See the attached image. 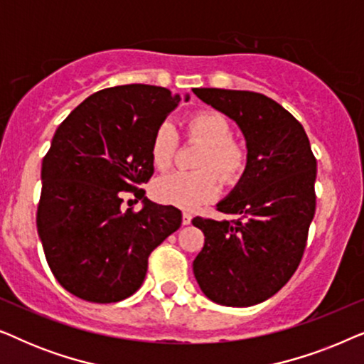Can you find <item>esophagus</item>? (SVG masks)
<instances>
[{
  "label": "esophagus",
  "mask_w": 364,
  "mask_h": 364,
  "mask_svg": "<svg viewBox=\"0 0 364 364\" xmlns=\"http://www.w3.org/2000/svg\"><path fill=\"white\" fill-rule=\"evenodd\" d=\"M191 222H192V215H191V213L183 212V213H182V225H191Z\"/></svg>",
  "instance_id": "34e87169"
}]
</instances>
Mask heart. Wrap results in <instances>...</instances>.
<instances>
[{
  "instance_id": "heart-1",
  "label": "heart",
  "mask_w": 364,
  "mask_h": 364,
  "mask_svg": "<svg viewBox=\"0 0 364 364\" xmlns=\"http://www.w3.org/2000/svg\"><path fill=\"white\" fill-rule=\"evenodd\" d=\"M187 136L205 144L197 172H172L154 183L157 202L192 210L203 202L213 200L220 192V181L212 168L228 183L237 182L245 172L248 154L243 144L232 139L230 124L222 114L200 111L187 121ZM178 137L168 122L161 124L151 141V159L157 168L171 167Z\"/></svg>"
}]
</instances>
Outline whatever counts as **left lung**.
Wrapping results in <instances>:
<instances>
[{
	"label": "left lung",
	"instance_id": "obj_1",
	"mask_svg": "<svg viewBox=\"0 0 364 364\" xmlns=\"http://www.w3.org/2000/svg\"><path fill=\"white\" fill-rule=\"evenodd\" d=\"M193 94L237 124L248 154L240 181L217 203L237 220H192L205 235L193 275L218 305H257L300 265L316 207V159L301 124L273 99L215 87Z\"/></svg>",
	"mask_w": 364,
	"mask_h": 364
}]
</instances>
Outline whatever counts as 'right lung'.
I'll return each instance as SVG.
<instances>
[{
  "mask_svg": "<svg viewBox=\"0 0 364 364\" xmlns=\"http://www.w3.org/2000/svg\"><path fill=\"white\" fill-rule=\"evenodd\" d=\"M178 102L166 87H107L54 132L36 225L53 275L74 296L116 303L134 295L151 252L181 227L178 208L154 203L137 188L154 173V132ZM131 190L143 198L139 213L122 208V192Z\"/></svg>",
  "mask_w": 364,
  "mask_h": 364,
  "instance_id": "right-lung-1",
  "label": "right lung"
}]
</instances>
